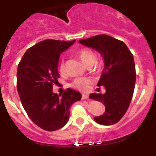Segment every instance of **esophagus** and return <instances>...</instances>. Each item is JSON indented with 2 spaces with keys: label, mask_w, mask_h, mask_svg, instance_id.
<instances>
[{
  "label": "esophagus",
  "mask_w": 156,
  "mask_h": 156,
  "mask_svg": "<svg viewBox=\"0 0 156 156\" xmlns=\"http://www.w3.org/2000/svg\"><path fill=\"white\" fill-rule=\"evenodd\" d=\"M88 95L87 94H82V99H87L88 98Z\"/></svg>",
  "instance_id": "esophagus-1"
}]
</instances>
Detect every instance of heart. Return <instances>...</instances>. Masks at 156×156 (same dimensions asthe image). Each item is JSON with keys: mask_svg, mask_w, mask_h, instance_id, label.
I'll return each mask as SVG.
<instances>
[{"mask_svg": "<svg viewBox=\"0 0 156 156\" xmlns=\"http://www.w3.org/2000/svg\"><path fill=\"white\" fill-rule=\"evenodd\" d=\"M76 54L81 62L87 67H90L96 62V59H97V56L94 52L89 48H80ZM99 69H100V66H99L98 63H95L94 70L95 72H98ZM58 69L61 73H64L66 71L65 61L63 59L59 63ZM90 83H91V80L87 77H80V78H76L74 80L70 85L72 87L77 89V90H81V91H86L89 88Z\"/></svg>", "mask_w": 156, "mask_h": 156, "instance_id": "heart-1", "label": "heart"}]
</instances>
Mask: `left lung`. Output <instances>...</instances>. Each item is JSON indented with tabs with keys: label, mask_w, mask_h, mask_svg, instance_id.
Wrapping results in <instances>:
<instances>
[{
	"label": "left lung",
	"mask_w": 156,
	"mask_h": 156,
	"mask_svg": "<svg viewBox=\"0 0 156 156\" xmlns=\"http://www.w3.org/2000/svg\"><path fill=\"white\" fill-rule=\"evenodd\" d=\"M79 42L96 49L105 61L98 86H104L105 93L90 94V99L105 106V113L94 117L95 122L101 125L115 124L125 115L133 98L136 81L133 55L122 41L105 34L80 40Z\"/></svg>",
	"instance_id": "left-lung-1"
}]
</instances>
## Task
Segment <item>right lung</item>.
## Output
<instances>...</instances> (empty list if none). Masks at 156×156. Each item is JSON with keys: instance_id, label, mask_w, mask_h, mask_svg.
<instances>
[{"instance_id": "add662e5", "label": "right lung", "mask_w": 156, "mask_h": 156, "mask_svg": "<svg viewBox=\"0 0 156 156\" xmlns=\"http://www.w3.org/2000/svg\"><path fill=\"white\" fill-rule=\"evenodd\" d=\"M76 41L44 40L26 51L19 63L17 90L25 111L37 126L55 131L66 124L69 108L81 99L80 92L68 88L62 97L52 91L60 77V54Z\"/></svg>"}]
</instances>
